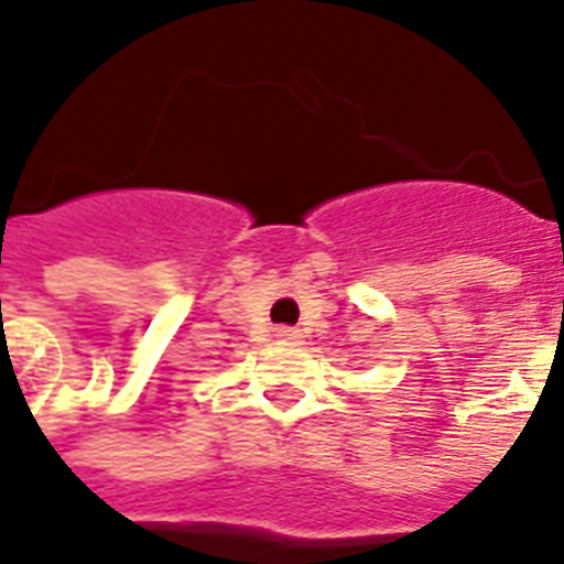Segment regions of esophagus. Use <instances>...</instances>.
<instances>
[{
	"label": "esophagus",
	"mask_w": 564,
	"mask_h": 564,
	"mask_svg": "<svg viewBox=\"0 0 564 564\" xmlns=\"http://www.w3.org/2000/svg\"><path fill=\"white\" fill-rule=\"evenodd\" d=\"M274 336H278L281 343H299L301 339L299 330H292V327H278V330H274Z\"/></svg>",
	"instance_id": "1"
}]
</instances>
